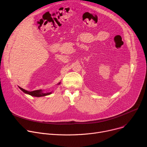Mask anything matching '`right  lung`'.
I'll list each match as a JSON object with an SVG mask.
<instances>
[{
    "mask_svg": "<svg viewBox=\"0 0 147 147\" xmlns=\"http://www.w3.org/2000/svg\"><path fill=\"white\" fill-rule=\"evenodd\" d=\"M60 84V82L58 84ZM19 88L25 94H27L30 95L31 96H34V97H44V96H48V95H50V94H51V92H43L41 90H35V91H28L25 90L21 87H19Z\"/></svg>",
    "mask_w": 147,
    "mask_h": 147,
    "instance_id": "right-lung-1",
    "label": "right lung"
}]
</instances>
